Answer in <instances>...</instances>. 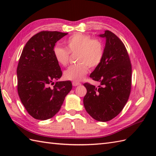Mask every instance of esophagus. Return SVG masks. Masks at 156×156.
Segmentation results:
<instances>
[{"label":"esophagus","instance_id":"1","mask_svg":"<svg viewBox=\"0 0 156 156\" xmlns=\"http://www.w3.org/2000/svg\"><path fill=\"white\" fill-rule=\"evenodd\" d=\"M72 85L74 86V87H78V86L81 85V84L79 83V82H72Z\"/></svg>","mask_w":156,"mask_h":156}]
</instances>
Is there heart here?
Returning <instances> with one entry per match:
<instances>
[{"mask_svg": "<svg viewBox=\"0 0 156 156\" xmlns=\"http://www.w3.org/2000/svg\"><path fill=\"white\" fill-rule=\"evenodd\" d=\"M66 49L59 46L53 49V54L58 64L67 66L69 54H76L77 64L71 66L64 72L66 80L78 82L87 75L89 68H94L101 64L104 55V46L101 40L92 39L91 36L84 34H76L65 42Z\"/></svg>", "mask_w": 156, "mask_h": 156, "instance_id": "b5f03b06", "label": "heart"}]
</instances>
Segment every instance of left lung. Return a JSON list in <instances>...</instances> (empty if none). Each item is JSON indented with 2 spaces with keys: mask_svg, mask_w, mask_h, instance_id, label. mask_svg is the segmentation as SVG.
<instances>
[{
  "mask_svg": "<svg viewBox=\"0 0 156 156\" xmlns=\"http://www.w3.org/2000/svg\"><path fill=\"white\" fill-rule=\"evenodd\" d=\"M106 39L104 55L90 77L100 82L97 88L85 83L83 99L86 111L95 120L106 122L117 116L124 108L131 88V64L125 45L110 31L99 35Z\"/></svg>",
  "mask_w": 156,
  "mask_h": 156,
  "instance_id": "1",
  "label": "left lung"
}]
</instances>
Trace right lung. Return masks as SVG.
I'll list each match as a JSON object with an SVG mask.
<instances>
[{
	"mask_svg": "<svg viewBox=\"0 0 156 156\" xmlns=\"http://www.w3.org/2000/svg\"><path fill=\"white\" fill-rule=\"evenodd\" d=\"M68 34L43 31L23 48L16 69L17 90L22 104L31 117L47 120L59 111L72 90L70 81L56 82L62 72L53 54L55 43Z\"/></svg>",
	"mask_w": 156,
	"mask_h": 156,
	"instance_id": "1",
	"label": "right lung"
}]
</instances>
